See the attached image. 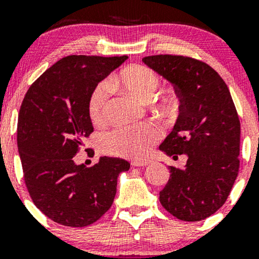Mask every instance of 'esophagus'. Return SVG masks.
<instances>
[{
  "instance_id": "obj_1",
  "label": "esophagus",
  "mask_w": 259,
  "mask_h": 259,
  "mask_svg": "<svg viewBox=\"0 0 259 259\" xmlns=\"http://www.w3.org/2000/svg\"><path fill=\"white\" fill-rule=\"evenodd\" d=\"M148 164H150V162H148V160H140V162L136 160V162L132 163L133 167H146V165H148Z\"/></svg>"
}]
</instances>
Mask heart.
<instances>
[{
    "label": "heart",
    "mask_w": 259,
    "mask_h": 259,
    "mask_svg": "<svg viewBox=\"0 0 259 259\" xmlns=\"http://www.w3.org/2000/svg\"><path fill=\"white\" fill-rule=\"evenodd\" d=\"M111 86H120L134 96L147 100L159 86V76L147 65L132 64L111 76L108 81L97 84L88 99V113L94 124L105 121ZM154 105L163 114L170 115L179 106V97L177 92L170 90L160 95ZM162 135L163 132L158 124L146 121L136 125L114 127L102 136L101 145L106 152L111 154L139 159L147 156L151 148L162 139Z\"/></svg>",
    "instance_id": "1"
}]
</instances>
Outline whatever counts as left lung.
Returning a JSON list of instances; mask_svg holds the SVG:
<instances>
[{
	"mask_svg": "<svg viewBox=\"0 0 259 259\" xmlns=\"http://www.w3.org/2000/svg\"><path fill=\"white\" fill-rule=\"evenodd\" d=\"M142 61L173 84L180 114L159 150L186 168L169 167L159 192L162 206L184 222H200L227 201L239 174L240 120L222 76L204 62L187 56L157 55Z\"/></svg>",
	"mask_w": 259,
	"mask_h": 259,
	"instance_id": "obj_1",
	"label": "left lung"
}]
</instances>
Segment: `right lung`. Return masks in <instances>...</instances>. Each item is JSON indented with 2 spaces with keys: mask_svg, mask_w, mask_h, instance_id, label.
<instances>
[{
  "mask_svg": "<svg viewBox=\"0 0 259 259\" xmlns=\"http://www.w3.org/2000/svg\"><path fill=\"white\" fill-rule=\"evenodd\" d=\"M126 58L67 56L32 82L20 106L17 142L24 183L35 206L58 224L81 228L99 221L112 206L118 175L129 170L120 158L100 157L90 168L73 159L94 132L89 95Z\"/></svg>",
  "mask_w": 259,
  "mask_h": 259,
  "instance_id": "1",
  "label": "right lung"
}]
</instances>
